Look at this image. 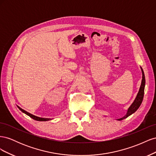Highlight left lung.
<instances>
[{
    "label": "left lung",
    "mask_w": 156,
    "mask_h": 156,
    "mask_svg": "<svg viewBox=\"0 0 156 156\" xmlns=\"http://www.w3.org/2000/svg\"><path fill=\"white\" fill-rule=\"evenodd\" d=\"M141 68V71H142L143 79H142V81H141V84H140V87L137 95H136V97L135 98L133 103H132L131 106L129 107L128 109H127L126 115L124 117L121 118V119H117V120H122L123 119H125L126 118L128 117L129 116L133 114V113H134L136 110L138 109L141 104V103L143 101V97H144V87H145V77H144L143 69H142V68Z\"/></svg>",
    "instance_id": "obj_1"
}]
</instances>
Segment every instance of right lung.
Listing matches in <instances>:
<instances>
[{
  "mask_svg": "<svg viewBox=\"0 0 156 156\" xmlns=\"http://www.w3.org/2000/svg\"><path fill=\"white\" fill-rule=\"evenodd\" d=\"M17 107L19 108V109H20L21 111H22L23 113H25V114H26L27 115L29 116L30 118H32V119H34L35 120H37V121H48V120H51V119H45V118H40V117H38V116H36L35 115H33L32 114H30V113L28 112L27 111H25L24 109H23V108H21V107H20L19 106H17Z\"/></svg>",
  "mask_w": 156,
  "mask_h": 156,
  "instance_id": "right-lung-1",
  "label": "right lung"
}]
</instances>
